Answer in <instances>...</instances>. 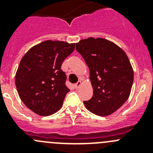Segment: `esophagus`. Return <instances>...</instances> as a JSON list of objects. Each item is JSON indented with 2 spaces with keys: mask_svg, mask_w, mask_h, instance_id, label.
Returning <instances> with one entry per match:
<instances>
[{
  "mask_svg": "<svg viewBox=\"0 0 153 153\" xmlns=\"http://www.w3.org/2000/svg\"><path fill=\"white\" fill-rule=\"evenodd\" d=\"M81 84H82V83H81V81H78V83H77V84H75V87L76 88V89H78V88H79L80 86H81Z\"/></svg>",
  "mask_w": 153,
  "mask_h": 153,
  "instance_id": "esophagus-1",
  "label": "esophagus"
}]
</instances>
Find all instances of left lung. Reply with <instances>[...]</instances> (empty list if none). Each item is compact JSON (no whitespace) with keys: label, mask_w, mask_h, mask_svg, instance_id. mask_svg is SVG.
<instances>
[{"label":"left lung","mask_w":153,"mask_h":153,"mask_svg":"<svg viewBox=\"0 0 153 153\" xmlns=\"http://www.w3.org/2000/svg\"><path fill=\"white\" fill-rule=\"evenodd\" d=\"M76 50L89 67L93 88V96L84 105L97 115H111L130 95L134 75L127 55L112 41L92 37L77 43Z\"/></svg>","instance_id":"left-lung-1"}]
</instances>
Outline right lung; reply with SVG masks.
<instances>
[{
	"label": "right lung",
	"instance_id": "right-lung-1",
	"mask_svg": "<svg viewBox=\"0 0 153 153\" xmlns=\"http://www.w3.org/2000/svg\"><path fill=\"white\" fill-rule=\"evenodd\" d=\"M75 49V44L47 41L34 46L24 55L15 75L21 101L41 116L55 113L69 91L61 64Z\"/></svg>",
	"mask_w": 153,
	"mask_h": 153
}]
</instances>
